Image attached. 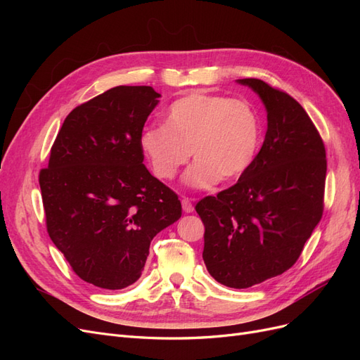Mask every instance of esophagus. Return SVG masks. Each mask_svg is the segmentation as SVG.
I'll return each instance as SVG.
<instances>
[{
  "mask_svg": "<svg viewBox=\"0 0 360 360\" xmlns=\"http://www.w3.org/2000/svg\"><path fill=\"white\" fill-rule=\"evenodd\" d=\"M181 205H183V212H186V213L193 212V204H192V200H191V198L183 197V198H181Z\"/></svg>",
  "mask_w": 360,
  "mask_h": 360,
  "instance_id": "1",
  "label": "esophagus"
}]
</instances>
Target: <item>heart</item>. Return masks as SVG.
Segmentation results:
<instances>
[{
  "label": "heart",
  "mask_w": 360,
  "mask_h": 360,
  "mask_svg": "<svg viewBox=\"0 0 360 360\" xmlns=\"http://www.w3.org/2000/svg\"><path fill=\"white\" fill-rule=\"evenodd\" d=\"M261 123L255 108L222 94L192 91L174 101L165 124H148L141 132V148L158 177L171 180L191 159L186 172L193 188L233 180L249 169L258 153Z\"/></svg>",
  "instance_id": "obj_1"
}]
</instances>
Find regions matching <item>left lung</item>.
Listing matches in <instances>:
<instances>
[{
    "mask_svg": "<svg viewBox=\"0 0 360 360\" xmlns=\"http://www.w3.org/2000/svg\"><path fill=\"white\" fill-rule=\"evenodd\" d=\"M267 110L252 165L231 188L195 205L204 224L202 259L222 285L249 288L292 267L324 210L328 159L312 120L292 97L246 78Z\"/></svg>",
    "mask_w": 360,
    "mask_h": 360,
    "instance_id": "obj_1",
    "label": "left lung"
}]
</instances>
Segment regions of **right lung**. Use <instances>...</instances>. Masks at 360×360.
Wrapping results in <instances>:
<instances>
[{"instance_id": "right-lung-1", "label": "right lung", "mask_w": 360, "mask_h": 360, "mask_svg": "<svg viewBox=\"0 0 360 360\" xmlns=\"http://www.w3.org/2000/svg\"><path fill=\"white\" fill-rule=\"evenodd\" d=\"M159 96L118 85L76 106L39 174L51 240L99 288L136 282L153 237L181 216L179 195L143 163L139 138Z\"/></svg>"}]
</instances>
